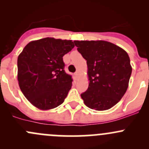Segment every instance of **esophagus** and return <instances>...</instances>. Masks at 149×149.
<instances>
[{"label": "esophagus", "mask_w": 149, "mask_h": 149, "mask_svg": "<svg viewBox=\"0 0 149 149\" xmlns=\"http://www.w3.org/2000/svg\"><path fill=\"white\" fill-rule=\"evenodd\" d=\"M74 75H75V76H76V77H77V76H79V70H77V71H76V73H74Z\"/></svg>", "instance_id": "34e87169"}]
</instances>
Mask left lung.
Returning <instances> with one entry per match:
<instances>
[{"mask_svg": "<svg viewBox=\"0 0 149 149\" xmlns=\"http://www.w3.org/2000/svg\"><path fill=\"white\" fill-rule=\"evenodd\" d=\"M74 43L88 67V89L81 94L84 104L95 110L110 109L128 87L132 73L128 55L120 47L103 40Z\"/></svg>", "mask_w": 149, "mask_h": 149, "instance_id": "left-lung-1", "label": "left lung"}]
</instances>
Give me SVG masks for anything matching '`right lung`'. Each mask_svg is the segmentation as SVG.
Returning <instances> with one entry per match:
<instances>
[{
    "mask_svg": "<svg viewBox=\"0 0 149 149\" xmlns=\"http://www.w3.org/2000/svg\"><path fill=\"white\" fill-rule=\"evenodd\" d=\"M73 47L72 40L46 37L30 42L19 55V87L34 107L47 110L64 102L73 79L64 70L63 57Z\"/></svg>",
    "mask_w": 149,
    "mask_h": 149,
    "instance_id": "1",
    "label": "right lung"
}]
</instances>
